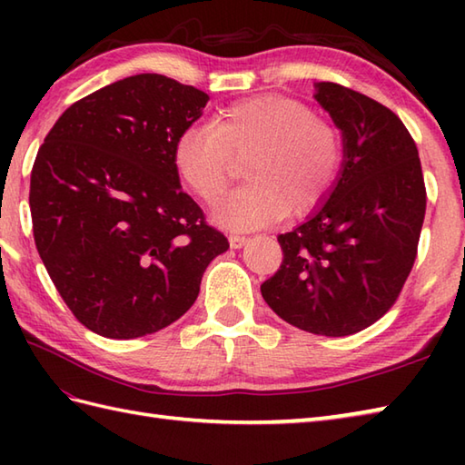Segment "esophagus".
Segmentation results:
<instances>
[{"mask_svg":"<svg viewBox=\"0 0 465 465\" xmlns=\"http://www.w3.org/2000/svg\"><path fill=\"white\" fill-rule=\"evenodd\" d=\"M248 242H250V238H245V235H230V245L233 250L243 248V245Z\"/></svg>","mask_w":465,"mask_h":465,"instance_id":"1","label":"esophagus"}]
</instances>
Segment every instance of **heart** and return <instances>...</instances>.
<instances>
[{
  "label": "heart",
  "instance_id": "b5f03b06",
  "mask_svg": "<svg viewBox=\"0 0 465 465\" xmlns=\"http://www.w3.org/2000/svg\"><path fill=\"white\" fill-rule=\"evenodd\" d=\"M173 167L182 183L205 203L220 197L245 162L250 183L213 210L232 230H253L305 215L325 202L341 165V135L308 105L265 94L217 112L210 127H187L173 143Z\"/></svg>",
  "mask_w": 465,
  "mask_h": 465
}]
</instances>
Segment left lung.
Returning a JSON list of instances; mask_svg holds the SVG:
<instances>
[{"label": "left lung", "instance_id": "8db88e82", "mask_svg": "<svg viewBox=\"0 0 465 465\" xmlns=\"http://www.w3.org/2000/svg\"><path fill=\"white\" fill-rule=\"evenodd\" d=\"M315 100L341 130V172L328 200L278 235L283 260L262 295L295 328L341 338L396 303L418 255L426 185L416 142L391 110L331 82L315 84Z\"/></svg>", "mask_w": 465, "mask_h": 465}]
</instances>
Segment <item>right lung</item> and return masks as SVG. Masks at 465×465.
<instances>
[{
  "label": "right lung",
  "instance_id": "1",
  "mask_svg": "<svg viewBox=\"0 0 465 465\" xmlns=\"http://www.w3.org/2000/svg\"><path fill=\"white\" fill-rule=\"evenodd\" d=\"M210 95L160 74L69 105L39 147L29 183L34 240L77 322L134 340L180 320L207 265L230 248L173 167V143Z\"/></svg>",
  "mask_w": 465,
  "mask_h": 465
}]
</instances>
